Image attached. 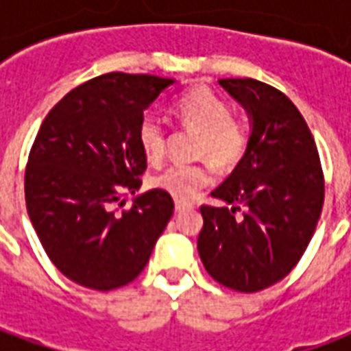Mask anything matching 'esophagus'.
<instances>
[{"label": "esophagus", "instance_id": "obj_1", "mask_svg": "<svg viewBox=\"0 0 351 351\" xmlns=\"http://www.w3.org/2000/svg\"><path fill=\"white\" fill-rule=\"evenodd\" d=\"M175 208H176V213H182V210H186V208H190V205H186V203H180V201H176Z\"/></svg>", "mask_w": 351, "mask_h": 351}]
</instances>
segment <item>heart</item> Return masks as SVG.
I'll list each match as a JSON object with an SVG mask.
<instances>
[{
  "label": "heart",
  "instance_id": "1",
  "mask_svg": "<svg viewBox=\"0 0 351 351\" xmlns=\"http://www.w3.org/2000/svg\"><path fill=\"white\" fill-rule=\"evenodd\" d=\"M175 116L186 130L199 133L195 156L213 161L216 167H237L246 154L248 135L243 123L233 120L226 101L206 88L184 93L175 103ZM137 141L145 158L158 163L165 154V131L158 118L145 116L137 128ZM213 182L208 165H171L150 178V186L176 201H191Z\"/></svg>",
  "mask_w": 351,
  "mask_h": 351
}]
</instances>
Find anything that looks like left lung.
Instances as JSON below:
<instances>
[{"label":"left lung","mask_w":351,"mask_h":351,"mask_svg":"<svg viewBox=\"0 0 351 351\" xmlns=\"http://www.w3.org/2000/svg\"><path fill=\"white\" fill-rule=\"evenodd\" d=\"M246 110V154L201 206L197 250L206 272L243 293L286 278L306 250L324 206V173L302 114L276 88L254 79H221ZM241 216L237 217L236 213Z\"/></svg>","instance_id":"left-lung-1"}]
</instances>
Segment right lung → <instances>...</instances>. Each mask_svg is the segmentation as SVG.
Returning <instances> with one entry per match:
<instances>
[{
	"label": "right lung",
	"mask_w": 351,
	"mask_h": 351,
	"mask_svg": "<svg viewBox=\"0 0 351 351\" xmlns=\"http://www.w3.org/2000/svg\"><path fill=\"white\" fill-rule=\"evenodd\" d=\"M175 79L108 73L80 84L50 110L26 167V206L50 261L79 286L108 291L143 272L175 210L141 188L146 158L138 122Z\"/></svg>",
	"instance_id": "add662e5"
}]
</instances>
